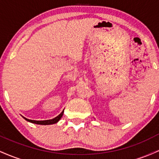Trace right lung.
Instances as JSON below:
<instances>
[{
	"label": "right lung",
	"instance_id": "1",
	"mask_svg": "<svg viewBox=\"0 0 159 159\" xmlns=\"http://www.w3.org/2000/svg\"><path fill=\"white\" fill-rule=\"evenodd\" d=\"M63 112H64V110L62 111L61 114L58 115L57 116H56L55 118H54V119H52V120H32L27 119V118L24 117V116H23V118L25 120H27V121L30 122V123L38 124V125H52V124L57 123L58 121H59L60 120H61V118L62 117V116H63Z\"/></svg>",
	"mask_w": 159,
	"mask_h": 159
}]
</instances>
